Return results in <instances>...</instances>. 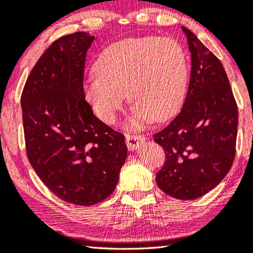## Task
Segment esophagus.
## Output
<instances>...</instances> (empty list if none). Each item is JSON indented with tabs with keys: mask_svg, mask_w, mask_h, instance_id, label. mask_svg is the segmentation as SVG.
I'll list each match as a JSON object with an SVG mask.
<instances>
[{
	"mask_svg": "<svg viewBox=\"0 0 253 253\" xmlns=\"http://www.w3.org/2000/svg\"><path fill=\"white\" fill-rule=\"evenodd\" d=\"M126 144L129 150H136L140 147L141 143L146 141V136L144 135H134V134H126Z\"/></svg>",
	"mask_w": 253,
	"mask_h": 253,
	"instance_id": "1",
	"label": "esophagus"
}]
</instances>
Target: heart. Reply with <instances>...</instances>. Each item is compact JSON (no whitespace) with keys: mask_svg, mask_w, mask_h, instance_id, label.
Segmentation results:
<instances>
[{"mask_svg":"<svg viewBox=\"0 0 253 253\" xmlns=\"http://www.w3.org/2000/svg\"><path fill=\"white\" fill-rule=\"evenodd\" d=\"M96 74L87 77L84 95L96 116L112 124L125 95L134 105L132 124L170 118L183 102L187 85V60L172 39L130 38L100 53Z\"/></svg>","mask_w":253,"mask_h":253,"instance_id":"b5f03b06","label":"heart"}]
</instances>
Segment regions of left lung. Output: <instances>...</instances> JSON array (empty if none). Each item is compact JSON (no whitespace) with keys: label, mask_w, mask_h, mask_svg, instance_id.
<instances>
[{"label":"left lung","mask_w":253,"mask_h":253,"mask_svg":"<svg viewBox=\"0 0 253 253\" xmlns=\"http://www.w3.org/2000/svg\"><path fill=\"white\" fill-rule=\"evenodd\" d=\"M185 32L191 52V77L180 112L154 135L166 151L156 174L158 187L180 200L208 193L227 176L236 154L238 109L220 60Z\"/></svg>","instance_id":"left-lung-1"}]
</instances>
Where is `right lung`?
Instances as JSON below:
<instances>
[{
    "instance_id": "add662e5",
    "label": "right lung",
    "mask_w": 253,
    "mask_h": 253,
    "mask_svg": "<svg viewBox=\"0 0 253 253\" xmlns=\"http://www.w3.org/2000/svg\"><path fill=\"white\" fill-rule=\"evenodd\" d=\"M86 32L61 37L33 67L21 102L28 158L56 197L90 206L106 199L127 157L125 136L100 121L83 89Z\"/></svg>"
}]
</instances>
